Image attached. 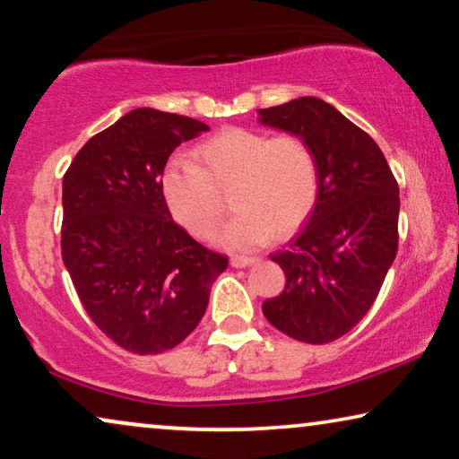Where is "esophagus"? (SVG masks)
<instances>
[{
	"label": "esophagus",
	"mask_w": 459,
	"mask_h": 459,
	"mask_svg": "<svg viewBox=\"0 0 459 459\" xmlns=\"http://www.w3.org/2000/svg\"><path fill=\"white\" fill-rule=\"evenodd\" d=\"M259 261L256 256H231V267L236 269H242V267H248V265H255V263Z\"/></svg>",
	"instance_id": "34e87169"
}]
</instances>
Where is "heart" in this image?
Returning a JSON list of instances; mask_svg holds the SVG:
<instances>
[{
    "label": "heart",
    "instance_id": "1",
    "mask_svg": "<svg viewBox=\"0 0 459 459\" xmlns=\"http://www.w3.org/2000/svg\"><path fill=\"white\" fill-rule=\"evenodd\" d=\"M194 159L196 165L169 160L160 192L175 221L200 240L221 221V194H230L231 209L238 211L217 236L231 250H253L272 234H292L316 206L317 160L299 135L228 129L198 143Z\"/></svg>",
    "mask_w": 459,
    "mask_h": 459
}]
</instances>
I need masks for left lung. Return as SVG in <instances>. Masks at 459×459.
Listing matches in <instances>:
<instances>
[{
  "instance_id": "left-lung-1",
  "label": "left lung",
  "mask_w": 459,
  "mask_h": 459,
  "mask_svg": "<svg viewBox=\"0 0 459 459\" xmlns=\"http://www.w3.org/2000/svg\"><path fill=\"white\" fill-rule=\"evenodd\" d=\"M256 112L265 127L307 142L319 179L311 215L272 255L286 288L263 303V316L294 341L332 342L361 322L397 256L399 186L378 143L324 100Z\"/></svg>"
}]
</instances>
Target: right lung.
I'll list each match as a JSON object with an SVG mask.
<instances>
[{
    "label": "right lung",
    "instance_id": "1",
    "mask_svg": "<svg viewBox=\"0 0 459 459\" xmlns=\"http://www.w3.org/2000/svg\"><path fill=\"white\" fill-rule=\"evenodd\" d=\"M206 129L135 108L93 135L62 179V261L87 316L131 353L178 347L228 267L173 221L160 192L173 150Z\"/></svg>",
    "mask_w": 459,
    "mask_h": 459
}]
</instances>
